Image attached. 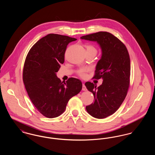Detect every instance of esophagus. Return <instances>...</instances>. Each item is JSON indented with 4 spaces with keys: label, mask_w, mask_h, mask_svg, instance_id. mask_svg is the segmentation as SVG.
I'll use <instances>...</instances> for the list:
<instances>
[{
    "label": "esophagus",
    "mask_w": 155,
    "mask_h": 155,
    "mask_svg": "<svg viewBox=\"0 0 155 155\" xmlns=\"http://www.w3.org/2000/svg\"><path fill=\"white\" fill-rule=\"evenodd\" d=\"M82 91H87V88H86L84 84H82Z\"/></svg>",
    "instance_id": "esophagus-1"
}]
</instances>
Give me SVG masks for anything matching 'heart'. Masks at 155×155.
<instances>
[{
	"instance_id": "b5f03b06",
	"label": "heart",
	"mask_w": 155,
	"mask_h": 155,
	"mask_svg": "<svg viewBox=\"0 0 155 155\" xmlns=\"http://www.w3.org/2000/svg\"><path fill=\"white\" fill-rule=\"evenodd\" d=\"M85 48L87 49V53H95V54L97 53V49H96V48L92 45H86ZM89 71V68H80L77 70V73L82 78H85L87 77V73Z\"/></svg>"
}]
</instances>
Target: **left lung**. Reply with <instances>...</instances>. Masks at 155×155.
<instances>
[{
    "label": "left lung",
    "instance_id": "left-lung-1",
    "mask_svg": "<svg viewBox=\"0 0 155 155\" xmlns=\"http://www.w3.org/2000/svg\"><path fill=\"white\" fill-rule=\"evenodd\" d=\"M81 39L97 42L102 49V57L93 78H102L103 82L98 87L92 82H85L87 88L94 96V102L87 106L86 110L95 118H106L118 110L127 94L130 82V55L125 45L109 32L101 31Z\"/></svg>",
    "mask_w": 155,
    "mask_h": 155
}]
</instances>
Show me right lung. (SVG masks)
I'll return each mask as SVG.
<instances>
[{
	"label": "right lung",
	"instance_id": "1",
	"mask_svg": "<svg viewBox=\"0 0 155 155\" xmlns=\"http://www.w3.org/2000/svg\"><path fill=\"white\" fill-rule=\"evenodd\" d=\"M77 39L49 34L32 46L25 60L22 79L32 103L43 116L61 115L68 101L82 89L81 81L69 78L61 82L56 73L64 61L68 44Z\"/></svg>",
	"mask_w": 155,
	"mask_h": 155
}]
</instances>
